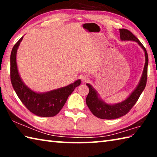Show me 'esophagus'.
Wrapping results in <instances>:
<instances>
[{"instance_id":"obj_1","label":"esophagus","mask_w":157,"mask_h":157,"mask_svg":"<svg viewBox=\"0 0 157 157\" xmlns=\"http://www.w3.org/2000/svg\"><path fill=\"white\" fill-rule=\"evenodd\" d=\"M89 79V77L87 76V75H83L82 77V82H87Z\"/></svg>"}]
</instances>
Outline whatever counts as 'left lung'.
<instances>
[{
	"label": "left lung",
	"instance_id": "1",
	"mask_svg": "<svg viewBox=\"0 0 157 157\" xmlns=\"http://www.w3.org/2000/svg\"><path fill=\"white\" fill-rule=\"evenodd\" d=\"M119 31H120V37L122 41H136L142 48L145 52V63L142 76L136 89L132 92V94L127 99L123 102L117 103V104L109 105L106 103L105 101L101 99L96 90L91 84H86V86L89 89V93L86 98V105L92 113L95 116L101 119L111 120V119L120 118V117L127 114L139 100L140 94H142L146 86V82H147L148 55L145 48L140 43L139 39L128 30L119 29Z\"/></svg>",
	"mask_w": 157,
	"mask_h": 157
}]
</instances>
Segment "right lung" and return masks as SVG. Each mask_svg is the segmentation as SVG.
<instances>
[{
    "label": "right lung",
    "instance_id": "add662e5",
    "mask_svg": "<svg viewBox=\"0 0 157 157\" xmlns=\"http://www.w3.org/2000/svg\"><path fill=\"white\" fill-rule=\"evenodd\" d=\"M23 38L14 45L10 55V78L13 88L23 104L33 113L41 117L56 116L69 95L81 84V80L78 79L68 86L45 93H36L28 88L21 78L17 64V49Z\"/></svg>",
    "mask_w": 157,
    "mask_h": 157
}]
</instances>
